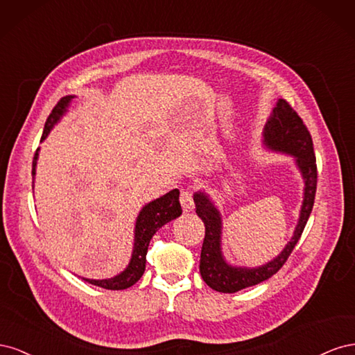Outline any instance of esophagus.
I'll use <instances>...</instances> for the list:
<instances>
[{
    "mask_svg": "<svg viewBox=\"0 0 355 355\" xmlns=\"http://www.w3.org/2000/svg\"><path fill=\"white\" fill-rule=\"evenodd\" d=\"M180 204H182V209H184L185 213L194 209V200H192V194L189 191L180 192Z\"/></svg>",
    "mask_w": 355,
    "mask_h": 355,
    "instance_id": "obj_1",
    "label": "esophagus"
}]
</instances>
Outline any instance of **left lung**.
Instances as JSON below:
<instances>
[{
  "mask_svg": "<svg viewBox=\"0 0 355 355\" xmlns=\"http://www.w3.org/2000/svg\"><path fill=\"white\" fill-rule=\"evenodd\" d=\"M263 144L272 151L293 155L300 173H302L305 188L299 222L292 240L287 243L284 250L274 261L257 268L232 266L223 259L220 250V213L206 192H196V211L206 227V235H204L201 247L200 272L206 284L216 292L235 293L241 288L259 284L272 277L286 263L290 253L293 252L314 206L317 191V164L313 137H311L302 118L284 99H278L270 120L265 124Z\"/></svg>",
  "mask_w": 355,
  "mask_h": 355,
  "instance_id": "8db88e82",
  "label": "left lung"
}]
</instances>
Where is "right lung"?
<instances>
[{
    "instance_id": "1",
    "label": "right lung",
    "mask_w": 355,
    "mask_h": 355,
    "mask_svg": "<svg viewBox=\"0 0 355 355\" xmlns=\"http://www.w3.org/2000/svg\"><path fill=\"white\" fill-rule=\"evenodd\" d=\"M72 98L73 96H65V98H62L56 103L55 108H53L46 121L44 132H42V136H41V142L47 137L53 125L60 120V116L67 112V108L69 106ZM38 151L40 148L35 151L34 161H32V178L35 176ZM32 189H34V185H32ZM180 214H182V207L179 202V189L170 191L166 196L148 202L146 206L139 211V216L136 219L133 253H132L130 263H128L125 270L121 274L108 278V280H89V278H83V280L93 286H99L108 290H124V288L132 287L135 283L141 280V277L145 272L148 245H149V241H151V239L154 237V234L167 222L179 218Z\"/></svg>"
}]
</instances>
